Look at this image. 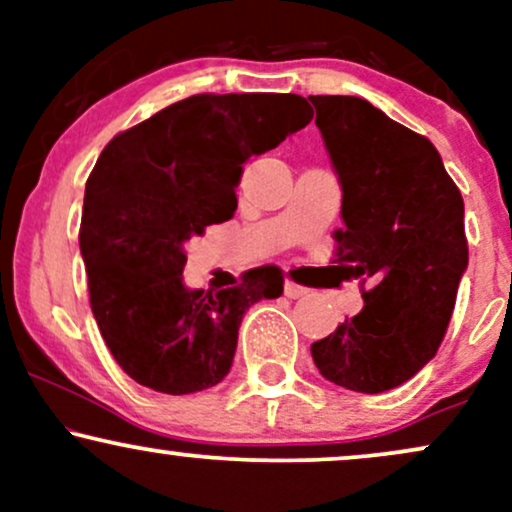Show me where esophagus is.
<instances>
[{
	"label": "esophagus",
	"instance_id": "1",
	"mask_svg": "<svg viewBox=\"0 0 512 512\" xmlns=\"http://www.w3.org/2000/svg\"><path fill=\"white\" fill-rule=\"evenodd\" d=\"M284 293H286V296H289V298H301V296H305V293H308V291H305L303 286L293 284V281H286V284H284Z\"/></svg>",
	"mask_w": 512,
	"mask_h": 512
}]
</instances>
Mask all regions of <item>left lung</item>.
<instances>
[{
	"label": "left lung",
	"mask_w": 512,
	"mask_h": 512,
	"mask_svg": "<svg viewBox=\"0 0 512 512\" xmlns=\"http://www.w3.org/2000/svg\"><path fill=\"white\" fill-rule=\"evenodd\" d=\"M342 185L337 262L363 310L310 346L317 370L378 395L436 356L467 269L464 202L436 146L354 96H310ZM361 281V284H363Z\"/></svg>",
	"instance_id": "8db88e82"
}]
</instances>
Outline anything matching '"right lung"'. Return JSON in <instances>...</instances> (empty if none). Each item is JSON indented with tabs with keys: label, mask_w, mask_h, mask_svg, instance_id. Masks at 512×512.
Wrapping results in <instances>:
<instances>
[{
	"label": "right lung",
	"mask_w": 512,
	"mask_h": 512,
	"mask_svg": "<svg viewBox=\"0 0 512 512\" xmlns=\"http://www.w3.org/2000/svg\"><path fill=\"white\" fill-rule=\"evenodd\" d=\"M313 120L296 93H199L110 139L86 180L79 248L110 354L163 395L221 383L245 310L284 293L281 269L257 267L231 289L182 284L185 243L238 207L243 163Z\"/></svg>",
	"instance_id": "right-lung-1"
}]
</instances>
